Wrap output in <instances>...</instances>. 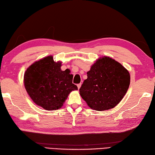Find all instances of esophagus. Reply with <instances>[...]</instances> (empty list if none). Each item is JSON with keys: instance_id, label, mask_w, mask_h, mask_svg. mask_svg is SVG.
<instances>
[{"instance_id": "obj_1", "label": "esophagus", "mask_w": 155, "mask_h": 155, "mask_svg": "<svg viewBox=\"0 0 155 155\" xmlns=\"http://www.w3.org/2000/svg\"><path fill=\"white\" fill-rule=\"evenodd\" d=\"M81 85H82V84H78L77 85V86H78V89H80V87H81Z\"/></svg>"}]
</instances>
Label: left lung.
Segmentation results:
<instances>
[{"label": "left lung", "mask_w": 155, "mask_h": 155, "mask_svg": "<svg viewBox=\"0 0 155 155\" xmlns=\"http://www.w3.org/2000/svg\"><path fill=\"white\" fill-rule=\"evenodd\" d=\"M87 77L80 93L88 106L97 111L110 110L117 105L130 84L128 71L106 56L97 60L87 72Z\"/></svg>", "instance_id": "obj_1"}]
</instances>
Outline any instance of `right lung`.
Listing matches in <instances>:
<instances>
[{
  "instance_id": "add662e5",
  "label": "right lung",
  "mask_w": 155,
  "mask_h": 155,
  "mask_svg": "<svg viewBox=\"0 0 155 155\" xmlns=\"http://www.w3.org/2000/svg\"><path fill=\"white\" fill-rule=\"evenodd\" d=\"M61 62L48 56L31 64L24 73V82L32 101L47 110H58L68 94L77 86L72 83L73 75L69 70L62 71Z\"/></svg>"
}]
</instances>
